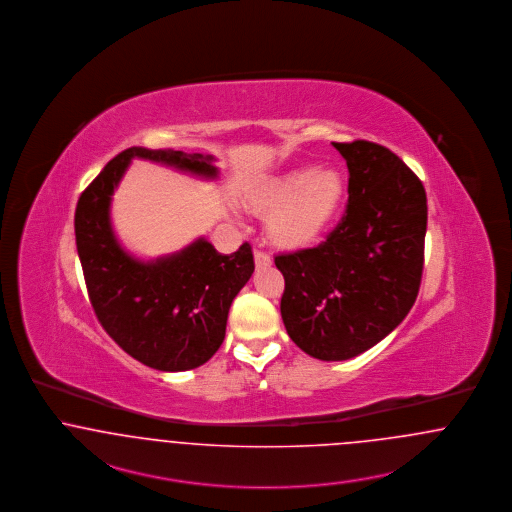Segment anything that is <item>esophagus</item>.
I'll use <instances>...</instances> for the list:
<instances>
[{"label":"esophagus","mask_w":512,"mask_h":512,"mask_svg":"<svg viewBox=\"0 0 512 512\" xmlns=\"http://www.w3.org/2000/svg\"><path fill=\"white\" fill-rule=\"evenodd\" d=\"M254 262L256 267L271 266V256L262 250H254Z\"/></svg>","instance_id":"esophagus-1"}]
</instances>
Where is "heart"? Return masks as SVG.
<instances>
[{
  "instance_id": "heart-1",
  "label": "heart",
  "mask_w": 512,
  "mask_h": 512,
  "mask_svg": "<svg viewBox=\"0 0 512 512\" xmlns=\"http://www.w3.org/2000/svg\"><path fill=\"white\" fill-rule=\"evenodd\" d=\"M346 193L334 168L300 166L254 183L246 199L256 212H267L266 235L281 248L317 243L334 222Z\"/></svg>"
}]
</instances>
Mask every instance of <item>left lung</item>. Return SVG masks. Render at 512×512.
<instances>
[{
	"label": "left lung",
	"mask_w": 512,
	"mask_h": 512,
	"mask_svg": "<svg viewBox=\"0 0 512 512\" xmlns=\"http://www.w3.org/2000/svg\"><path fill=\"white\" fill-rule=\"evenodd\" d=\"M344 156L348 204L321 245L275 256L281 317L292 342L321 361L359 356L413 308L423 277L426 193L390 149L357 139Z\"/></svg>",
	"instance_id": "obj_1"
}]
</instances>
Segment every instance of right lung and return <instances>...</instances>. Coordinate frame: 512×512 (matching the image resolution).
Instances as JSON below:
<instances>
[{"label":"right lung","mask_w":512,"mask_h":512,"mask_svg":"<svg viewBox=\"0 0 512 512\" xmlns=\"http://www.w3.org/2000/svg\"><path fill=\"white\" fill-rule=\"evenodd\" d=\"M132 158L206 179L218 178V168L210 155L130 147L89 183L74 214L89 302L103 329L147 367L189 371L222 346L231 302L254 271L252 248L243 243L227 256L200 237L153 262L128 254L112 231L111 200Z\"/></svg>","instance_id":"right-lung-1"}]
</instances>
